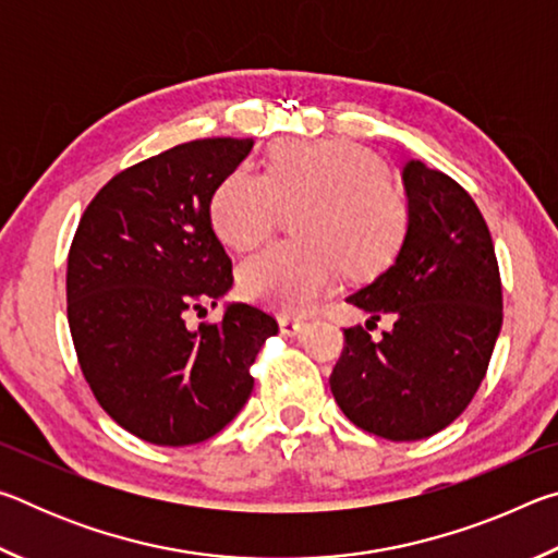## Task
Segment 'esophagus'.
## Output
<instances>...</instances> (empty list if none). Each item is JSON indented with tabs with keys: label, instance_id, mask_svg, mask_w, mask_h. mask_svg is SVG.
Returning <instances> with one entry per match:
<instances>
[{
	"label": "esophagus",
	"instance_id": "1",
	"mask_svg": "<svg viewBox=\"0 0 558 558\" xmlns=\"http://www.w3.org/2000/svg\"><path fill=\"white\" fill-rule=\"evenodd\" d=\"M278 323H280V332L286 337H298L302 329H305V323H300V319L288 317V315H282Z\"/></svg>",
	"mask_w": 558,
	"mask_h": 558
}]
</instances>
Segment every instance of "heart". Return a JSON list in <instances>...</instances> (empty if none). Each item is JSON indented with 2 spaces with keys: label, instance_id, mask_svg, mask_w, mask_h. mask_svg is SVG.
Masks as SVG:
<instances>
[{
  "label": "heart",
  "instance_id": "obj_1",
  "mask_svg": "<svg viewBox=\"0 0 558 558\" xmlns=\"http://www.w3.org/2000/svg\"><path fill=\"white\" fill-rule=\"evenodd\" d=\"M384 159L349 140L282 143L268 172L235 167L211 196V223L235 251L256 248L272 233L282 206L300 214L307 243H276L241 266L245 298L286 315H305L335 290L344 266L374 272L389 263L409 229V204L386 182Z\"/></svg>",
  "mask_w": 558,
  "mask_h": 558
}]
</instances>
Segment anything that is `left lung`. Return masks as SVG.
Here are the masks:
<instances>
[{
	"mask_svg": "<svg viewBox=\"0 0 558 558\" xmlns=\"http://www.w3.org/2000/svg\"><path fill=\"white\" fill-rule=\"evenodd\" d=\"M409 229L389 268L347 302L393 317L374 342L344 329L329 386L349 421L386 440H421L468 409L502 327L493 235L456 179L421 159L403 165Z\"/></svg>",
	"mask_w": 558,
	"mask_h": 558,
	"instance_id": "8db88e82",
	"label": "left lung"
}]
</instances>
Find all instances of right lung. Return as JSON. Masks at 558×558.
<instances>
[{"mask_svg": "<svg viewBox=\"0 0 558 558\" xmlns=\"http://www.w3.org/2000/svg\"><path fill=\"white\" fill-rule=\"evenodd\" d=\"M253 140L209 137L128 167L83 211L65 300L81 372L112 421L155 446H194L235 418L251 364L276 317L231 302L189 327L233 286L211 229V196Z\"/></svg>", "mask_w": 558, "mask_h": 558, "instance_id": "obj_1", "label": "right lung"}]
</instances>
